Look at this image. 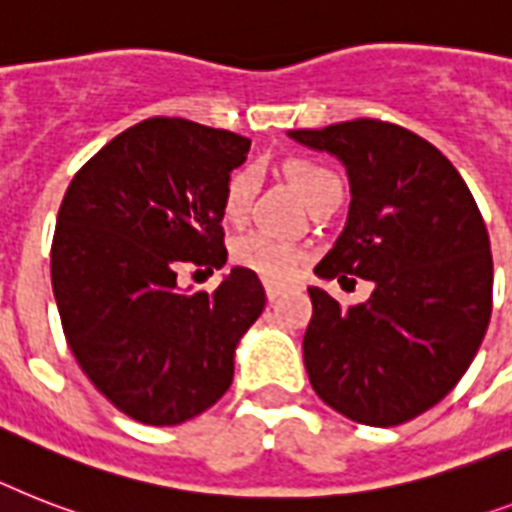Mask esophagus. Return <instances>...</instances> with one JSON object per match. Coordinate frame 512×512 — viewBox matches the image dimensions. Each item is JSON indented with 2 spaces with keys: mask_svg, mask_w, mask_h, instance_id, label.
Wrapping results in <instances>:
<instances>
[{
  "mask_svg": "<svg viewBox=\"0 0 512 512\" xmlns=\"http://www.w3.org/2000/svg\"><path fill=\"white\" fill-rule=\"evenodd\" d=\"M265 294H268V299H270V302H273V299H278V297H281V294H284V286H281V284H270V281H268V284H265Z\"/></svg>",
  "mask_w": 512,
  "mask_h": 512,
  "instance_id": "obj_1",
  "label": "esophagus"
}]
</instances>
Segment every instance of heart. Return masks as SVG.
<instances>
[{"instance_id": "heart-1", "label": "heart", "mask_w": 512, "mask_h": 512, "mask_svg": "<svg viewBox=\"0 0 512 512\" xmlns=\"http://www.w3.org/2000/svg\"><path fill=\"white\" fill-rule=\"evenodd\" d=\"M289 178H292L294 189L299 191V197L310 202L318 194V189L328 181H334L336 176L321 165H313V162H292ZM252 194H255V176L249 170L234 173L226 186V197H223L226 218L242 220L249 210ZM231 260L257 273L270 284H286L297 276L299 265L305 260V252L297 244L278 239L268 231H247V234L236 236L234 244H231Z\"/></svg>"}]
</instances>
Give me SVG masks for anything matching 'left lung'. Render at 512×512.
Returning a JSON list of instances; mask_svg holds the SVG:
<instances>
[{"instance_id": "obj_1", "label": "left lung", "mask_w": 512, "mask_h": 512, "mask_svg": "<svg viewBox=\"0 0 512 512\" xmlns=\"http://www.w3.org/2000/svg\"><path fill=\"white\" fill-rule=\"evenodd\" d=\"M289 139L334 155L350 178L347 220L315 276L373 281L371 297L352 307L307 289L310 384L350 421H410L455 389L489 326L484 218L455 165L407 128L360 118Z\"/></svg>"}]
</instances>
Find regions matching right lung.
I'll use <instances>...</instances> for the list:
<instances>
[{
	"mask_svg": "<svg viewBox=\"0 0 512 512\" xmlns=\"http://www.w3.org/2000/svg\"><path fill=\"white\" fill-rule=\"evenodd\" d=\"M249 139L184 118H149L70 181L52 242L62 331L89 381L147 426H178L228 392L236 347L265 307L257 273L215 292L176 281L226 265L223 197Z\"/></svg>",
	"mask_w": 512,
	"mask_h": 512,
	"instance_id": "obj_1",
	"label": "right lung"
}]
</instances>
